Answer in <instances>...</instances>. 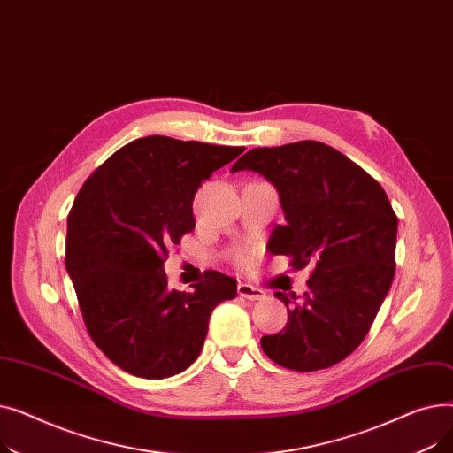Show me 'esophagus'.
I'll list each match as a JSON object with an SVG mask.
<instances>
[{
    "label": "esophagus",
    "mask_w": 453,
    "mask_h": 453,
    "mask_svg": "<svg viewBox=\"0 0 453 453\" xmlns=\"http://www.w3.org/2000/svg\"><path fill=\"white\" fill-rule=\"evenodd\" d=\"M236 292H239L241 297H246L250 301H258V299L265 297L263 290L255 288V287H251V284H246V282H241L239 287H236Z\"/></svg>",
    "instance_id": "esophagus-1"
}]
</instances>
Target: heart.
I'll use <instances>...</instances> for the list:
<instances>
[{
    "label": "heart",
    "instance_id": "heart-1",
    "mask_svg": "<svg viewBox=\"0 0 453 453\" xmlns=\"http://www.w3.org/2000/svg\"><path fill=\"white\" fill-rule=\"evenodd\" d=\"M250 260H251V251H248V250H242V251L236 253V263H239V265L246 266V265L250 263Z\"/></svg>",
    "mask_w": 453,
    "mask_h": 453
}]
</instances>
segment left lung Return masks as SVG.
<instances>
[{"instance_id": "left-lung-1", "label": "left lung", "mask_w": 453, "mask_h": 453, "mask_svg": "<svg viewBox=\"0 0 453 453\" xmlns=\"http://www.w3.org/2000/svg\"><path fill=\"white\" fill-rule=\"evenodd\" d=\"M244 169L280 195L287 224L273 229L270 251L290 257L292 270L314 266L304 296L275 292L288 323L260 347L284 369L336 365L367 336L395 277L398 220L386 190L319 141L253 149L231 171Z\"/></svg>"}]
</instances>
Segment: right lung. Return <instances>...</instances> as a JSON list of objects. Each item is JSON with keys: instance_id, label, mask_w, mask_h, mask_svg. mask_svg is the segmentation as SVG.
<instances>
[{"instance_id": "right-lung-1", "label": "right lung", "mask_w": 453, "mask_h": 453, "mask_svg": "<svg viewBox=\"0 0 453 453\" xmlns=\"http://www.w3.org/2000/svg\"><path fill=\"white\" fill-rule=\"evenodd\" d=\"M244 150L149 135L111 154L81 187L67 214L65 270L88 334L123 371L149 380L185 371L214 306L236 296V280L214 270L193 292L171 290L163 265L196 226L202 181Z\"/></svg>"}]
</instances>
